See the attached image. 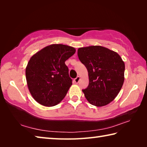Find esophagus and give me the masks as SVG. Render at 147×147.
I'll return each instance as SVG.
<instances>
[{
	"label": "esophagus",
	"mask_w": 147,
	"mask_h": 147,
	"mask_svg": "<svg viewBox=\"0 0 147 147\" xmlns=\"http://www.w3.org/2000/svg\"><path fill=\"white\" fill-rule=\"evenodd\" d=\"M80 76H77L76 78H74V82H75L76 84L78 83V82H79V80H80Z\"/></svg>",
	"instance_id": "esophagus-1"
}]
</instances>
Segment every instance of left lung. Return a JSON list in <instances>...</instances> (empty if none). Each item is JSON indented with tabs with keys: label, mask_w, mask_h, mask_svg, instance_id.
<instances>
[{
	"label": "left lung",
	"mask_w": 147,
	"mask_h": 147,
	"mask_svg": "<svg viewBox=\"0 0 147 147\" xmlns=\"http://www.w3.org/2000/svg\"><path fill=\"white\" fill-rule=\"evenodd\" d=\"M78 56L88 71L89 85L82 90L87 100L97 107L110 103L124 83L125 65L121 56L101 46L79 48Z\"/></svg>",
	"instance_id": "1"
}]
</instances>
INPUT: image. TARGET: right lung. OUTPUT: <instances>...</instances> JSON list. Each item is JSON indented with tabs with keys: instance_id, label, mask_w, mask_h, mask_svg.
Masks as SVG:
<instances>
[{
	"instance_id": "obj_1",
	"label": "right lung",
	"mask_w": 147,
	"mask_h": 147,
	"mask_svg": "<svg viewBox=\"0 0 147 147\" xmlns=\"http://www.w3.org/2000/svg\"><path fill=\"white\" fill-rule=\"evenodd\" d=\"M75 52L72 47L54 44L31 57L26 68V78L29 91L38 103L54 106L65 96L73 80L65 61Z\"/></svg>"
}]
</instances>
